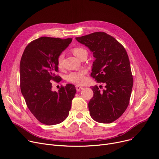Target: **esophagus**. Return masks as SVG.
<instances>
[{"label": "esophagus", "instance_id": "34e87169", "mask_svg": "<svg viewBox=\"0 0 159 159\" xmlns=\"http://www.w3.org/2000/svg\"><path fill=\"white\" fill-rule=\"evenodd\" d=\"M75 87H76V89H77V91H80L81 89H82L84 88L83 87H81V86H79V85H76Z\"/></svg>", "mask_w": 159, "mask_h": 159}]
</instances>
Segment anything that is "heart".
I'll use <instances>...</instances> for the list:
<instances>
[{"label": "heart", "mask_w": 159, "mask_h": 159, "mask_svg": "<svg viewBox=\"0 0 159 159\" xmlns=\"http://www.w3.org/2000/svg\"><path fill=\"white\" fill-rule=\"evenodd\" d=\"M87 52V51L82 47H75L73 49V53L74 54L76 57L80 59L81 56L84 53ZM64 58V55L63 53H61L59 54L57 58V65L59 68H62L63 67V60ZM86 70H82L79 71H73L69 73L66 76V80L71 82V83L76 84H83L85 83L86 80Z\"/></svg>", "instance_id": "1"}]
</instances>
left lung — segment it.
I'll return each mask as SVG.
<instances>
[{
	"label": "left lung",
	"instance_id": "8db88e82",
	"mask_svg": "<svg viewBox=\"0 0 159 159\" xmlns=\"http://www.w3.org/2000/svg\"><path fill=\"white\" fill-rule=\"evenodd\" d=\"M75 39L87 47L95 58L92 77L106 84L101 91L98 86L92 87L93 97L88 102L89 114L95 121L112 123L125 111L132 92L133 79L127 53L121 44L105 32Z\"/></svg>",
	"mask_w": 159,
	"mask_h": 159
}]
</instances>
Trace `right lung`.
<instances>
[{
  "label": "right lung",
  "mask_w": 159,
  "mask_h": 159,
  "mask_svg": "<svg viewBox=\"0 0 159 159\" xmlns=\"http://www.w3.org/2000/svg\"><path fill=\"white\" fill-rule=\"evenodd\" d=\"M72 38L41 37L26 46L20 61V86L26 105L36 118L45 125L64 121L69 115L76 89L67 84L52 90L51 80L59 82L57 58Z\"/></svg>",
  "instance_id": "add662e5"
}]
</instances>
